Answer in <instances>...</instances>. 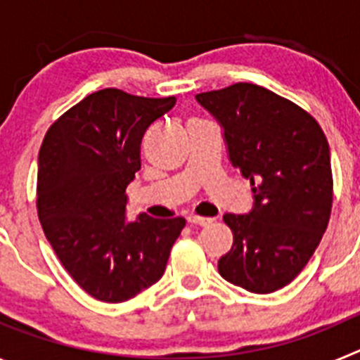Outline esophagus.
Segmentation results:
<instances>
[{
  "mask_svg": "<svg viewBox=\"0 0 360 360\" xmlns=\"http://www.w3.org/2000/svg\"><path fill=\"white\" fill-rule=\"evenodd\" d=\"M187 221H189L191 225H200V227H209V225H212V221H214V218H203V216L191 214V216H187Z\"/></svg>",
  "mask_w": 360,
  "mask_h": 360,
  "instance_id": "1",
  "label": "esophagus"
}]
</instances>
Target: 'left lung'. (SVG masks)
Returning <instances> with one entry per match:
<instances>
[{
    "label": "left lung",
    "mask_w": 360,
    "mask_h": 360,
    "mask_svg": "<svg viewBox=\"0 0 360 360\" xmlns=\"http://www.w3.org/2000/svg\"><path fill=\"white\" fill-rule=\"evenodd\" d=\"M224 129L231 164L250 180L252 209L224 216L234 234L218 272L254 294H270L304 269L332 211L328 141L316 119L262 86L238 82L196 95Z\"/></svg>",
    "instance_id": "1"
}]
</instances>
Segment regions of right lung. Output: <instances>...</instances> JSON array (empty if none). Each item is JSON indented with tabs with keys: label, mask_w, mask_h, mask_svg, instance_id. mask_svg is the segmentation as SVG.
Wrapping results in <instances>:
<instances>
[{
	"label": "right lung",
	"mask_w": 360,
	"mask_h": 360,
	"mask_svg": "<svg viewBox=\"0 0 360 360\" xmlns=\"http://www.w3.org/2000/svg\"><path fill=\"white\" fill-rule=\"evenodd\" d=\"M176 104L106 88L50 126L37 158V214L79 287L122 303L164 276L186 219L126 216V187L141 169L142 136Z\"/></svg>",
	"instance_id": "1"
}]
</instances>
